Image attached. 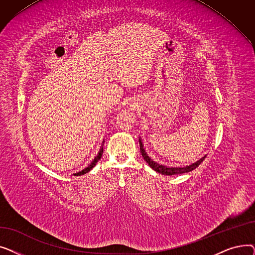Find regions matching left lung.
I'll list each match as a JSON object with an SVG mask.
<instances>
[{"label": "left lung", "mask_w": 255, "mask_h": 255, "mask_svg": "<svg viewBox=\"0 0 255 255\" xmlns=\"http://www.w3.org/2000/svg\"><path fill=\"white\" fill-rule=\"evenodd\" d=\"M139 145H140V153H141V156H142L143 159L145 160V162L148 163V164L150 165V167H151L152 169H154L156 172L161 173V175H164V176L182 175V173H186V172L192 171V170H194V169L205 160V157H203L202 159L199 160V161H196L195 163H193V164H191V165H189V166L187 165V166H185V167H168V166H166V165L159 164V163H157L156 161H153V160L151 159V157H149V155L146 154L145 150L143 149L142 142H140V140H139Z\"/></svg>", "instance_id": "1"}]
</instances>
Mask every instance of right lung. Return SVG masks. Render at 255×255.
<instances>
[{"label":"right lung","instance_id":"1","mask_svg":"<svg viewBox=\"0 0 255 255\" xmlns=\"http://www.w3.org/2000/svg\"><path fill=\"white\" fill-rule=\"evenodd\" d=\"M102 153H103V145H102V148H101V150H100V152L98 153V155H97V157L94 159V161L90 164V166L89 167H87V168H85V169H83L82 171H79L77 175H79V176H82V175H85V173H87V172H89L94 166L96 165V163L99 161L100 160V158H101V156H102Z\"/></svg>","mask_w":255,"mask_h":255}]
</instances>
